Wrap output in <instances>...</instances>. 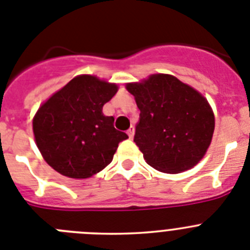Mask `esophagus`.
<instances>
[{
    "label": "esophagus",
    "instance_id": "esophagus-1",
    "mask_svg": "<svg viewBox=\"0 0 250 250\" xmlns=\"http://www.w3.org/2000/svg\"><path fill=\"white\" fill-rule=\"evenodd\" d=\"M134 134H135V129H134V126H131L129 130H127V135H129L130 139H132L134 138Z\"/></svg>",
    "mask_w": 250,
    "mask_h": 250
}]
</instances>
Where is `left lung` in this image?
<instances>
[{
    "instance_id": "obj_1",
    "label": "left lung",
    "mask_w": 250,
    "mask_h": 250,
    "mask_svg": "<svg viewBox=\"0 0 250 250\" xmlns=\"http://www.w3.org/2000/svg\"><path fill=\"white\" fill-rule=\"evenodd\" d=\"M140 110L134 141L147 164L167 174L199 163L213 138L214 114L202 94L171 75L127 83Z\"/></svg>"
}]
</instances>
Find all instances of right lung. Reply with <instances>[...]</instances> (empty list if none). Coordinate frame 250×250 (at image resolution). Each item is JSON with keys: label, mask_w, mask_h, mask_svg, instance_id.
<instances>
[{"label": "right lung", "mask_w": 250, "mask_h": 250, "mask_svg": "<svg viewBox=\"0 0 250 250\" xmlns=\"http://www.w3.org/2000/svg\"><path fill=\"white\" fill-rule=\"evenodd\" d=\"M118 91L90 75L72 79L35 115L36 145L51 167L74 179L90 178L112 161L119 143L129 136L114 127L103 106Z\"/></svg>", "instance_id": "obj_1"}]
</instances>
